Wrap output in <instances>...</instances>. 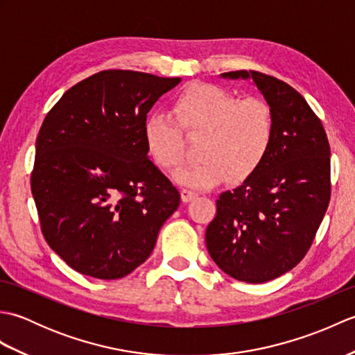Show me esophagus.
Returning a JSON list of instances; mask_svg holds the SVG:
<instances>
[{"instance_id": "obj_1", "label": "esophagus", "mask_w": 355, "mask_h": 355, "mask_svg": "<svg viewBox=\"0 0 355 355\" xmlns=\"http://www.w3.org/2000/svg\"><path fill=\"white\" fill-rule=\"evenodd\" d=\"M195 197H197V193H195L193 191H189V189H183L182 191V200H183V202H189Z\"/></svg>"}]
</instances>
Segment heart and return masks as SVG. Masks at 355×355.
<instances>
[{
	"label": "heart",
	"mask_w": 355,
	"mask_h": 355,
	"mask_svg": "<svg viewBox=\"0 0 355 355\" xmlns=\"http://www.w3.org/2000/svg\"><path fill=\"white\" fill-rule=\"evenodd\" d=\"M172 117L153 112L143 123V137L154 162L172 171L183 162L186 135H198L200 162L178 171L175 182L202 189L227 175L243 182L266 160L273 143L275 117L270 105L258 97L238 99L212 84H191L171 107Z\"/></svg>",
	"instance_id": "b5f03b06"
}]
</instances>
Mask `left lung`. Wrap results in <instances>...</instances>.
<instances>
[{"instance_id":"8db88e82","label":"left lung","mask_w":355,"mask_h":355,"mask_svg":"<svg viewBox=\"0 0 355 355\" xmlns=\"http://www.w3.org/2000/svg\"><path fill=\"white\" fill-rule=\"evenodd\" d=\"M221 78L253 80L273 111L275 135L259 168L216 200L206 245L224 273L262 284L310 250L331 197L329 143L310 105L284 80L253 70Z\"/></svg>"}]
</instances>
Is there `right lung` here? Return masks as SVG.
<instances>
[{"label": "right lung", "instance_id": "add662e5", "mask_svg": "<svg viewBox=\"0 0 355 355\" xmlns=\"http://www.w3.org/2000/svg\"><path fill=\"white\" fill-rule=\"evenodd\" d=\"M182 78L96 73L65 92L36 139L32 193L42 235L69 266L97 279L130 275L180 206L149 160L143 123Z\"/></svg>", "mask_w": 355, "mask_h": 355}]
</instances>
